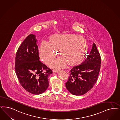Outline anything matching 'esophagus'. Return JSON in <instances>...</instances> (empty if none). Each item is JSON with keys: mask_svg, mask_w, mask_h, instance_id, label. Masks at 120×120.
<instances>
[{"mask_svg": "<svg viewBox=\"0 0 120 120\" xmlns=\"http://www.w3.org/2000/svg\"><path fill=\"white\" fill-rule=\"evenodd\" d=\"M59 71L58 70H53V73H58Z\"/></svg>", "mask_w": 120, "mask_h": 120, "instance_id": "34e87169", "label": "esophagus"}]
</instances>
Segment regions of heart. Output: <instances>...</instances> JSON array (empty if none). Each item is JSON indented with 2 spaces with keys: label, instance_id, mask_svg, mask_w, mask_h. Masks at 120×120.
Segmentation results:
<instances>
[{
  "label": "heart",
  "instance_id": "obj_1",
  "mask_svg": "<svg viewBox=\"0 0 120 120\" xmlns=\"http://www.w3.org/2000/svg\"><path fill=\"white\" fill-rule=\"evenodd\" d=\"M87 49L86 40L75 34L58 35L50 36L47 43L42 42L39 48V56L46 64L56 57L57 50H59L61 58L50 63L53 69H60L67 64L75 66L83 61Z\"/></svg>",
  "mask_w": 120,
  "mask_h": 120
}]
</instances>
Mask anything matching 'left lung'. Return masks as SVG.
I'll use <instances>...</instances> for the list:
<instances>
[{"label":"left lung","instance_id":"1","mask_svg":"<svg viewBox=\"0 0 120 120\" xmlns=\"http://www.w3.org/2000/svg\"><path fill=\"white\" fill-rule=\"evenodd\" d=\"M101 64L100 53L93 43L91 51L85 61L71 70L66 83L68 91L74 95L81 96L91 90L97 80Z\"/></svg>","mask_w":120,"mask_h":120}]
</instances>
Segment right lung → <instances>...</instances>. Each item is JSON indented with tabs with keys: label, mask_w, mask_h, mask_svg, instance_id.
Instances as JSON below:
<instances>
[{
	"label": "right lung",
	"mask_w": 120,
	"mask_h": 120,
	"mask_svg": "<svg viewBox=\"0 0 120 120\" xmlns=\"http://www.w3.org/2000/svg\"><path fill=\"white\" fill-rule=\"evenodd\" d=\"M38 40L30 34L18 48L15 59V71L21 86L27 91L39 95L49 86L48 76L52 71L39 61Z\"/></svg>",
	"instance_id": "add662e5"
}]
</instances>
